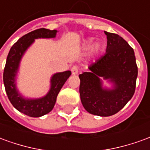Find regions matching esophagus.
I'll use <instances>...</instances> for the list:
<instances>
[{"label": "esophagus", "instance_id": "34e87169", "mask_svg": "<svg viewBox=\"0 0 150 150\" xmlns=\"http://www.w3.org/2000/svg\"><path fill=\"white\" fill-rule=\"evenodd\" d=\"M79 72V67L77 66H73L71 67L72 75H77Z\"/></svg>", "mask_w": 150, "mask_h": 150}]
</instances>
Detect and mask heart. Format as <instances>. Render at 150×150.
I'll return each mask as SVG.
<instances>
[{
  "label": "heart",
  "instance_id": "1",
  "mask_svg": "<svg viewBox=\"0 0 150 150\" xmlns=\"http://www.w3.org/2000/svg\"><path fill=\"white\" fill-rule=\"evenodd\" d=\"M93 42V39L92 38H89L88 39L86 42H85V44H84V46L85 48H88V47H90V46L91 45V43ZM101 49V45L100 42H97L96 43L95 45L91 47V54H96Z\"/></svg>",
  "mask_w": 150,
  "mask_h": 150
}]
</instances>
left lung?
Instances as JSON below:
<instances>
[{
  "label": "left lung",
  "instance_id": "8db88e82",
  "mask_svg": "<svg viewBox=\"0 0 150 150\" xmlns=\"http://www.w3.org/2000/svg\"><path fill=\"white\" fill-rule=\"evenodd\" d=\"M107 35L105 54L89 66V71L79 75V94L88 112L100 116H112L121 110L135 92L137 66L134 51L118 34ZM108 79L113 88H103L100 78Z\"/></svg>",
  "mask_w": 150,
  "mask_h": 150
}]
</instances>
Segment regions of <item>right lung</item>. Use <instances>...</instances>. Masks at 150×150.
I'll list each match as a JSON object with an SVG mask.
<instances>
[{
	"label": "right lung",
	"instance_id": "1",
	"mask_svg": "<svg viewBox=\"0 0 150 150\" xmlns=\"http://www.w3.org/2000/svg\"><path fill=\"white\" fill-rule=\"evenodd\" d=\"M57 30H48L45 28L38 29L25 34L14 43L8 52L6 59L3 81L5 91L13 106L21 112L31 117H39L46 115L52 110L56 102V99L61 88L71 75L70 71L56 73L50 79V89L49 92L42 98L39 99H25L18 93L16 88V75L22 56L29 48L34 39L55 38Z\"/></svg>",
	"mask_w": 150,
	"mask_h": 150
}]
</instances>
